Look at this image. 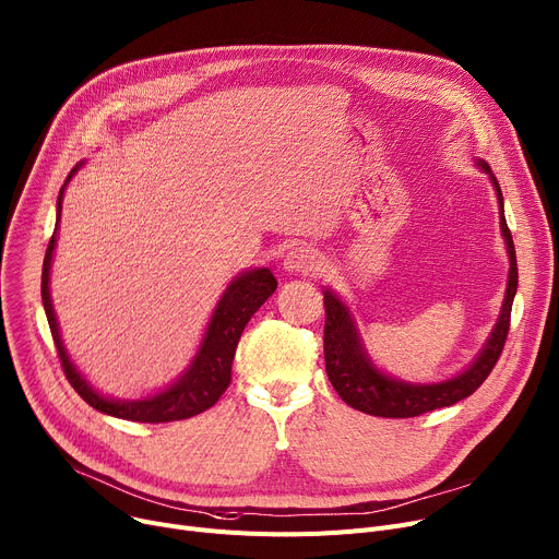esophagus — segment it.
<instances>
[{"label": "esophagus", "mask_w": 559, "mask_h": 559, "mask_svg": "<svg viewBox=\"0 0 559 559\" xmlns=\"http://www.w3.org/2000/svg\"><path fill=\"white\" fill-rule=\"evenodd\" d=\"M283 270L289 274H304V276H317L323 272V260L317 251L308 247H296L292 249L285 260H283Z\"/></svg>", "instance_id": "esophagus-1"}]
</instances>
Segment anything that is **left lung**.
<instances>
[{
    "label": "left lung",
    "mask_w": 559,
    "mask_h": 559,
    "mask_svg": "<svg viewBox=\"0 0 559 559\" xmlns=\"http://www.w3.org/2000/svg\"><path fill=\"white\" fill-rule=\"evenodd\" d=\"M476 166L490 177L492 189L497 193L499 202V227L501 236L506 240L508 251V283L499 319L490 332V337L483 344L478 355L450 380L429 382V384H416L404 382L376 366L370 359L361 337L359 328L355 323V317L350 308L340 299L337 292L323 287V306H325V328H323V355H325V373L334 391L340 397L350 404L357 412H364L368 416L380 418H414L423 416L433 408L452 406L461 402L463 397L472 395L495 368L510 328V310L516 294V255H514V242L510 236V229L506 225L503 215V195L501 186L490 170V166L476 159Z\"/></svg>",
    "instance_id": "1"
}]
</instances>
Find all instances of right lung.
<instances>
[{"label":"right lung","instance_id":"right-lung-1","mask_svg":"<svg viewBox=\"0 0 559 559\" xmlns=\"http://www.w3.org/2000/svg\"><path fill=\"white\" fill-rule=\"evenodd\" d=\"M85 162L76 164L67 175L62 189L58 193L56 202V229L49 240L45 263H43V306L47 312V321L53 334V342L62 361V370L69 380V384L76 389V393L94 406L96 412L105 416H115L121 420L132 423H173V420H186L193 418L206 408H211L219 395L227 391L231 382V364L234 355L240 342V334L253 312L263 306L276 289V278L267 267H253L247 272H240L231 278L227 289L222 292L219 301L206 323L204 337L198 346L195 357L191 364L181 370V376L170 382L166 389H159L157 393L143 395L136 400H117L103 395L98 389H94L87 378L81 373L79 366L71 361L60 334V323L53 310L51 301V265L53 253L58 245V227H60V213H62V198L67 183L76 175Z\"/></svg>","mask_w":559,"mask_h":559}]
</instances>
